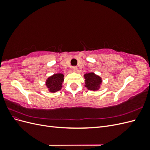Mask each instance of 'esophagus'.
Returning <instances> with one entry per match:
<instances>
[{"mask_svg": "<svg viewBox=\"0 0 150 150\" xmlns=\"http://www.w3.org/2000/svg\"><path fill=\"white\" fill-rule=\"evenodd\" d=\"M72 71H74V72L78 71V67H77V66H73V67H72Z\"/></svg>", "mask_w": 150, "mask_h": 150, "instance_id": "esophagus-1", "label": "esophagus"}]
</instances>
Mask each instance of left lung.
Wrapping results in <instances>:
<instances>
[{
  "instance_id": "obj_1",
  "label": "left lung",
  "mask_w": 150,
  "mask_h": 150,
  "mask_svg": "<svg viewBox=\"0 0 150 150\" xmlns=\"http://www.w3.org/2000/svg\"><path fill=\"white\" fill-rule=\"evenodd\" d=\"M84 76L85 78V86L89 90L96 91L100 87L102 80L99 76L96 75L93 72L85 74Z\"/></svg>"
}]
</instances>
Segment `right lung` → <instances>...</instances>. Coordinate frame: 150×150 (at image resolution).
Here are the masks:
<instances>
[{
  "mask_svg": "<svg viewBox=\"0 0 150 150\" xmlns=\"http://www.w3.org/2000/svg\"><path fill=\"white\" fill-rule=\"evenodd\" d=\"M64 81V75L61 73L54 74L46 80V84L50 92L55 93L61 90L62 83Z\"/></svg>",
  "mask_w": 150,
  "mask_h": 150,
  "instance_id": "obj_1",
  "label": "right lung"
}]
</instances>
